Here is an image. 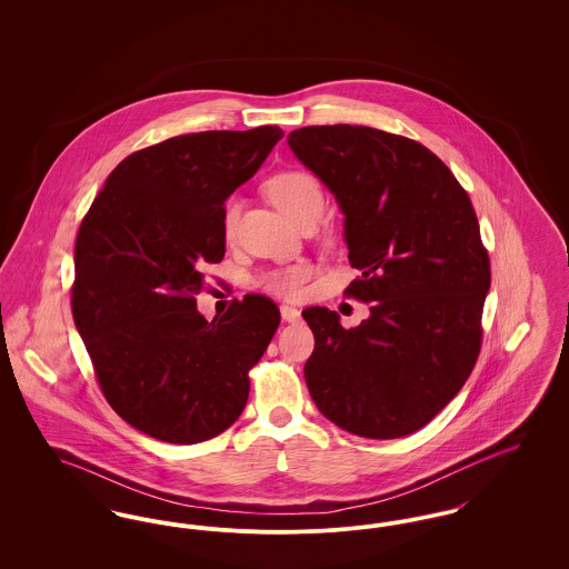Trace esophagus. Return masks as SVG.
I'll return each instance as SVG.
<instances>
[{
	"instance_id": "1",
	"label": "esophagus",
	"mask_w": 569,
	"mask_h": 569,
	"mask_svg": "<svg viewBox=\"0 0 569 569\" xmlns=\"http://www.w3.org/2000/svg\"><path fill=\"white\" fill-rule=\"evenodd\" d=\"M281 320L283 322H290V325H297L300 322V311H298L297 307H290V305H281Z\"/></svg>"
}]
</instances>
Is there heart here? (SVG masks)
Segmentation results:
<instances>
[{
    "mask_svg": "<svg viewBox=\"0 0 569 569\" xmlns=\"http://www.w3.org/2000/svg\"><path fill=\"white\" fill-rule=\"evenodd\" d=\"M269 193L272 202L290 217L295 223L305 219H320L325 213L326 196L320 181L309 172H283L277 174L269 183ZM241 217V202L230 200L223 211V230L226 237H232L237 230ZM311 277V267L300 262L279 271H272L264 277V286L279 295V297H298L302 290V283Z\"/></svg>",
    "mask_w": 569,
    "mask_h": 569,
    "instance_id": "b5f03b06",
    "label": "heart"
}]
</instances>
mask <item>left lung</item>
<instances>
[{"label": "left lung", "mask_w": 569, "mask_h": 569, "mask_svg": "<svg viewBox=\"0 0 569 569\" xmlns=\"http://www.w3.org/2000/svg\"><path fill=\"white\" fill-rule=\"evenodd\" d=\"M288 144L328 190L360 277L348 297L371 316L346 330L302 311L316 337L305 381L339 429L395 439L431 422L469 378L482 343L490 262L478 217L425 144L365 126H309Z\"/></svg>", "instance_id": "1"}]
</instances>
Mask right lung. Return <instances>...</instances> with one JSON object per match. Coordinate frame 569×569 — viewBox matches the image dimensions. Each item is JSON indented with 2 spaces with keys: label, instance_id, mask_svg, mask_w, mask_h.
Masks as SVG:
<instances>
[{
  "label": "right lung",
  "instance_id": "right-lung-1",
  "mask_svg": "<svg viewBox=\"0 0 569 569\" xmlns=\"http://www.w3.org/2000/svg\"><path fill=\"white\" fill-rule=\"evenodd\" d=\"M283 138L277 126L174 136L119 163L74 247L72 316L110 407L168 443L223 433L249 397V369L279 326L247 295L207 322L204 269L226 253L223 202Z\"/></svg>",
  "mask_w": 569,
  "mask_h": 569
}]
</instances>
